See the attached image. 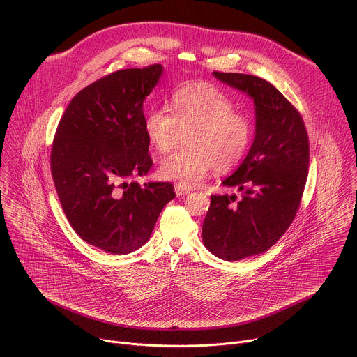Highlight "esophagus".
Returning a JSON list of instances; mask_svg holds the SVG:
<instances>
[{
	"instance_id": "1",
	"label": "esophagus",
	"mask_w": 357,
	"mask_h": 357,
	"mask_svg": "<svg viewBox=\"0 0 357 357\" xmlns=\"http://www.w3.org/2000/svg\"><path fill=\"white\" fill-rule=\"evenodd\" d=\"M175 193H176V196L188 195V193H190V189H188V188H185V186H182V185L176 183V185H175Z\"/></svg>"
}]
</instances>
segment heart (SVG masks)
I'll return each instance as SVG.
<instances>
[{"label":"heart","instance_id":"b5f03b06","mask_svg":"<svg viewBox=\"0 0 357 357\" xmlns=\"http://www.w3.org/2000/svg\"><path fill=\"white\" fill-rule=\"evenodd\" d=\"M171 107L172 113L162 107L149 109L142 120L148 142L161 154L189 131L188 148L161 162L164 179L192 188L209 169L225 174L243 161L252 139V121L234 110L233 100L223 90L208 83L183 84L172 91Z\"/></svg>","mask_w":357,"mask_h":357}]
</instances>
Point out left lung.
Instances as JSON below:
<instances>
[{"label":"left lung","instance_id":"8db88e82","mask_svg":"<svg viewBox=\"0 0 357 357\" xmlns=\"http://www.w3.org/2000/svg\"><path fill=\"white\" fill-rule=\"evenodd\" d=\"M256 106V137L243 164L223 181L236 195H212L202 238L216 257L237 261L273 247L292 223L308 178L310 139L299 112L270 82L213 72Z\"/></svg>","mask_w":357,"mask_h":357}]
</instances>
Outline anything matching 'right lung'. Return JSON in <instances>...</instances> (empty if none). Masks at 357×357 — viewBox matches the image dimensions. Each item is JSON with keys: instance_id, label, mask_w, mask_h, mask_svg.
<instances>
[{"instance_id": "add662e5", "label": "right lung", "mask_w": 357, "mask_h": 357, "mask_svg": "<svg viewBox=\"0 0 357 357\" xmlns=\"http://www.w3.org/2000/svg\"><path fill=\"white\" fill-rule=\"evenodd\" d=\"M161 73V65H149L93 82L72 98L52 142L50 172L68 222L112 254L144 245L175 197L169 182L132 181L152 167L142 103Z\"/></svg>"}]
</instances>
